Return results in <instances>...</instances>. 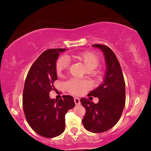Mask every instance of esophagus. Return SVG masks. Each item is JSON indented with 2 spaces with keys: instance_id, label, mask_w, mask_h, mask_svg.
<instances>
[{
  "instance_id": "obj_1",
  "label": "esophagus",
  "mask_w": 151,
  "mask_h": 151,
  "mask_svg": "<svg viewBox=\"0 0 151 151\" xmlns=\"http://www.w3.org/2000/svg\"><path fill=\"white\" fill-rule=\"evenodd\" d=\"M74 102H75L76 105H80V98H74Z\"/></svg>"
}]
</instances>
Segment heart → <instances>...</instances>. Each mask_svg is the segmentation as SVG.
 Wrapping results in <instances>:
<instances>
[{"label": "heart", "instance_id": "heart-1", "mask_svg": "<svg viewBox=\"0 0 151 151\" xmlns=\"http://www.w3.org/2000/svg\"><path fill=\"white\" fill-rule=\"evenodd\" d=\"M74 59L78 60L83 64L86 71H93L99 65V59L96 55L91 52H82L78 54L72 55ZM69 65V60L67 57L62 56L58 60L55 65L57 74L58 76L63 75L67 69ZM89 84L84 80L78 79H71L66 83V88L67 91L75 95H80L84 91L89 88Z\"/></svg>", "mask_w": 151, "mask_h": 151}]
</instances>
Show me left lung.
Segmentation results:
<instances>
[{
  "label": "left lung",
  "instance_id": "left-lung-1",
  "mask_svg": "<svg viewBox=\"0 0 151 151\" xmlns=\"http://www.w3.org/2000/svg\"><path fill=\"white\" fill-rule=\"evenodd\" d=\"M92 47L102 51L106 72L102 83L88 95L98 98V103L94 104L85 98L80 100L86 109L82 124L88 131L102 133L114 127L120 118L125 106V82L113 51L105 45H93Z\"/></svg>",
  "mask_w": 151,
  "mask_h": 151
}]
</instances>
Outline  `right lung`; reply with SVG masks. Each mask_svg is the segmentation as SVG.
I'll return each instance as SVG.
<instances>
[{
	"mask_svg": "<svg viewBox=\"0 0 151 151\" xmlns=\"http://www.w3.org/2000/svg\"><path fill=\"white\" fill-rule=\"evenodd\" d=\"M66 49L45 51L31 67L24 82L22 106L30 127L42 137L52 138L61 135L65 129V114L75 106L73 98L51 99L49 92L58 79L56 60Z\"/></svg>",
	"mask_w": 151,
	"mask_h": 151,
	"instance_id": "1",
	"label": "right lung"
}]
</instances>
